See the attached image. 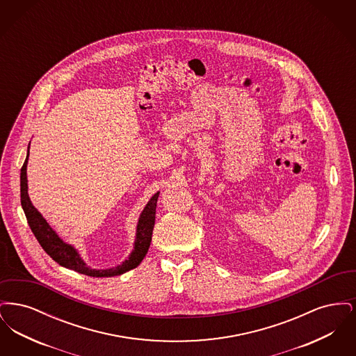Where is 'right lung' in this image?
Here are the masks:
<instances>
[{"label": "right lung", "instance_id": "1", "mask_svg": "<svg viewBox=\"0 0 356 356\" xmlns=\"http://www.w3.org/2000/svg\"><path fill=\"white\" fill-rule=\"evenodd\" d=\"M28 157H29V151H28L26 160L21 168V205H22L26 220H28V224H29L34 236L38 240L42 250L49 254L54 261H57L60 266H63L65 268L92 276V277L118 276L124 272L134 270L143 261V259L145 257V254L149 250L151 241H152V231L153 227H154L156 204H157L159 192L156 195H153L152 199L148 202L147 207L144 208V211L140 215L138 224H137V232H136L135 250L129 256V259L125 260L121 266H118L116 268L92 270L85 264L79 252L72 245L64 243L60 237L57 236V234L51 229L49 224L34 208L33 204L31 203V199L28 196V179H26Z\"/></svg>", "mask_w": 356, "mask_h": 356}]
</instances>
